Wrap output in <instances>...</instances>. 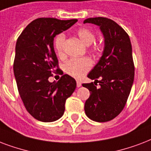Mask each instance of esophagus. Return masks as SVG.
<instances>
[{"label": "esophagus", "instance_id": "34e87169", "mask_svg": "<svg viewBox=\"0 0 151 151\" xmlns=\"http://www.w3.org/2000/svg\"><path fill=\"white\" fill-rule=\"evenodd\" d=\"M76 85H77V87H80V86H82V83L79 81H76Z\"/></svg>", "mask_w": 151, "mask_h": 151}]
</instances>
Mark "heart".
I'll use <instances>...</instances> for the list:
<instances>
[{
	"mask_svg": "<svg viewBox=\"0 0 151 151\" xmlns=\"http://www.w3.org/2000/svg\"><path fill=\"white\" fill-rule=\"evenodd\" d=\"M77 35L84 45H91L95 40V35L91 30L87 28H80L77 31ZM65 35L60 34L57 36L55 40V49L59 55L63 54V48L65 45ZM94 51L99 50V45H94L93 47ZM92 66L91 61L86 57L83 58H73L69 60L65 65V72L72 76L79 79L85 76L86 72L91 69Z\"/></svg>",
	"mask_w": 151,
	"mask_h": 151,
	"instance_id": "1",
	"label": "heart"
}]
</instances>
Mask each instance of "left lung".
I'll list each match as a JSON object with an SVG mask.
<instances>
[{
	"label": "left lung",
	"instance_id": "left-lung-1",
	"mask_svg": "<svg viewBox=\"0 0 151 151\" xmlns=\"http://www.w3.org/2000/svg\"><path fill=\"white\" fill-rule=\"evenodd\" d=\"M83 23L99 26L104 38L101 57L87 75L94 82L83 84L90 91L84 109L91 120L106 122L123 110L130 94L135 76L132 44L128 34L112 19L95 17Z\"/></svg>",
	"mask_w": 151,
	"mask_h": 151
}]
</instances>
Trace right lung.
<instances>
[{"mask_svg": "<svg viewBox=\"0 0 151 151\" xmlns=\"http://www.w3.org/2000/svg\"><path fill=\"white\" fill-rule=\"evenodd\" d=\"M76 22L37 19L26 27L17 39L14 76L26 109L36 120L52 122L60 119L65 113L66 99L76 90V82L67 74L57 83H50L48 79L58 66L54 37ZM59 72L62 73L60 70Z\"/></svg>", "mask_w": 151, "mask_h": 151, "instance_id": "right-lung-1", "label": "right lung"}]
</instances>
